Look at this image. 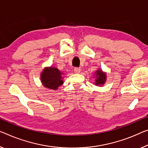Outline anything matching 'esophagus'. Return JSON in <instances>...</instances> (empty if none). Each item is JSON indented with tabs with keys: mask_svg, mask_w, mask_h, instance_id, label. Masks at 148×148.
Returning <instances> with one entry per match:
<instances>
[{
	"mask_svg": "<svg viewBox=\"0 0 148 148\" xmlns=\"http://www.w3.org/2000/svg\"><path fill=\"white\" fill-rule=\"evenodd\" d=\"M80 71H81V69L79 67L74 68V72L75 73H80Z\"/></svg>",
	"mask_w": 148,
	"mask_h": 148,
	"instance_id": "34e87169",
	"label": "esophagus"
}]
</instances>
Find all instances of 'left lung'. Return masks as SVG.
Masks as SVG:
<instances>
[{
	"mask_svg": "<svg viewBox=\"0 0 148 148\" xmlns=\"http://www.w3.org/2000/svg\"><path fill=\"white\" fill-rule=\"evenodd\" d=\"M97 79H96V85H103L104 81H106V74L102 72V71L98 70L96 74Z\"/></svg>",
	"mask_w": 148,
	"mask_h": 148,
	"instance_id": "obj_1",
	"label": "left lung"
}]
</instances>
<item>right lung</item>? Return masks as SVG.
Here are the masks:
<instances>
[{
  "mask_svg": "<svg viewBox=\"0 0 148 148\" xmlns=\"http://www.w3.org/2000/svg\"><path fill=\"white\" fill-rule=\"evenodd\" d=\"M62 74L57 68H45L41 74V80L45 87L56 90L63 84Z\"/></svg>",
  "mask_w": 148,
  "mask_h": 148,
  "instance_id": "add662e5",
  "label": "right lung"
}]
</instances>
